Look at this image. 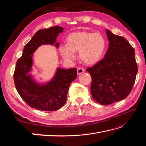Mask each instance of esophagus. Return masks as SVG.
Segmentation results:
<instances>
[{
	"instance_id": "esophagus-1",
	"label": "esophagus",
	"mask_w": 146,
	"mask_h": 146,
	"mask_svg": "<svg viewBox=\"0 0 146 146\" xmlns=\"http://www.w3.org/2000/svg\"><path fill=\"white\" fill-rule=\"evenodd\" d=\"M84 71H85V69H84L83 68H79L77 69V74L78 75L82 74L83 72H84Z\"/></svg>"
}]
</instances>
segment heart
Here are the masks:
<instances>
[{
    "instance_id": "1",
    "label": "heart",
    "mask_w": 146,
    "mask_h": 146,
    "mask_svg": "<svg viewBox=\"0 0 146 146\" xmlns=\"http://www.w3.org/2000/svg\"><path fill=\"white\" fill-rule=\"evenodd\" d=\"M107 39L100 33L78 31L70 33L66 38V44L59 46L61 55L66 60H74L78 52L82 62L91 66L98 63L107 48Z\"/></svg>"
}]
</instances>
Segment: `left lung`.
<instances>
[{
  "label": "left lung",
  "instance_id": "1",
  "mask_svg": "<svg viewBox=\"0 0 146 146\" xmlns=\"http://www.w3.org/2000/svg\"><path fill=\"white\" fill-rule=\"evenodd\" d=\"M106 33L109 47L104 58L86 69L92 78V98L104 105L126 98L138 72L133 47L123 37L114 35L108 29Z\"/></svg>",
  "mask_w": 146,
  "mask_h": 146
}]
</instances>
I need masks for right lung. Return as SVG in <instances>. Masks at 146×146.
I'll return each mask as SVG.
<instances>
[{
	"label": "right lung",
	"mask_w": 146,
	"mask_h": 146,
	"mask_svg": "<svg viewBox=\"0 0 146 146\" xmlns=\"http://www.w3.org/2000/svg\"><path fill=\"white\" fill-rule=\"evenodd\" d=\"M64 29L58 26L41 29L35 33L24 48L17 61L14 72L15 87L19 94L30 107L41 111H52L61 108L67 100L69 86L77 78V69H57L54 77L47 83L39 84L30 74L33 54L41 45L50 44L58 48L56 38Z\"/></svg>",
	"instance_id": "obj_1"
}]
</instances>
